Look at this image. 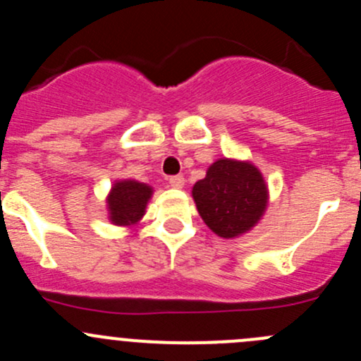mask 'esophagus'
I'll return each mask as SVG.
<instances>
[{
	"label": "esophagus",
	"instance_id": "34e87169",
	"mask_svg": "<svg viewBox=\"0 0 361 361\" xmlns=\"http://www.w3.org/2000/svg\"><path fill=\"white\" fill-rule=\"evenodd\" d=\"M169 185L173 188H183L185 178L183 176H171L169 178Z\"/></svg>",
	"mask_w": 361,
	"mask_h": 361
}]
</instances>
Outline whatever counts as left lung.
Wrapping results in <instances>:
<instances>
[{"mask_svg":"<svg viewBox=\"0 0 361 361\" xmlns=\"http://www.w3.org/2000/svg\"><path fill=\"white\" fill-rule=\"evenodd\" d=\"M195 206L204 224L220 238H238L255 227L267 206V187L250 162L220 159L194 185Z\"/></svg>","mask_w":361,"mask_h":361,"instance_id":"left-lung-1","label":"left lung"}]
</instances>
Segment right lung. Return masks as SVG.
I'll list each match as a JSON object with an SVG mask.
<instances>
[{
	"instance_id": "add662e5",
	"label": "right lung",
	"mask_w": 361,
	"mask_h": 361,
	"mask_svg": "<svg viewBox=\"0 0 361 361\" xmlns=\"http://www.w3.org/2000/svg\"><path fill=\"white\" fill-rule=\"evenodd\" d=\"M152 192V187L140 181H116L108 195L110 220L115 225H133L140 221Z\"/></svg>"
}]
</instances>
